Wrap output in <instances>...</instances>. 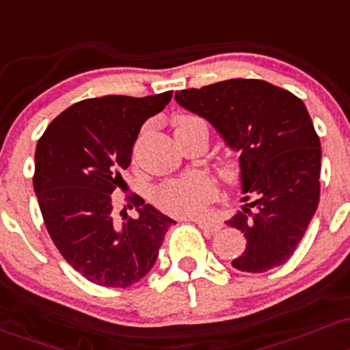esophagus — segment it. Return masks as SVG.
Instances as JSON below:
<instances>
[{
    "label": "esophagus",
    "instance_id": "obj_1",
    "mask_svg": "<svg viewBox=\"0 0 350 350\" xmlns=\"http://www.w3.org/2000/svg\"><path fill=\"white\" fill-rule=\"evenodd\" d=\"M191 221H195V224L198 225V227L202 228V230H206V232H219L221 228L220 224H217V221L213 220H206V219H190Z\"/></svg>",
    "mask_w": 350,
    "mask_h": 350
}]
</instances>
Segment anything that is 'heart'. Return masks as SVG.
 Instances as JSON below:
<instances>
[{
	"instance_id": "b5f03b06",
	"label": "heart",
	"mask_w": 350,
	"mask_h": 350,
	"mask_svg": "<svg viewBox=\"0 0 350 350\" xmlns=\"http://www.w3.org/2000/svg\"><path fill=\"white\" fill-rule=\"evenodd\" d=\"M205 129V123L197 116H180L175 122V131ZM217 190L212 180L204 174H189L178 180L165 183L159 190V202L167 212L187 215L204 208L206 202L215 197Z\"/></svg>"
}]
</instances>
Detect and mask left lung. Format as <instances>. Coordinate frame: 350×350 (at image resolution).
<instances>
[{
	"mask_svg": "<svg viewBox=\"0 0 350 350\" xmlns=\"http://www.w3.org/2000/svg\"><path fill=\"white\" fill-rule=\"evenodd\" d=\"M180 107L205 118L239 153L242 208L225 224L247 247L232 265L260 273L288 260L321 195V140L306 105L262 80H225L175 93Z\"/></svg>",
	"mask_w": 350,
	"mask_h": 350,
	"instance_id": "1",
	"label": "left lung"
}]
</instances>
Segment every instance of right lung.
Here are the masks:
<instances>
[{"mask_svg":"<svg viewBox=\"0 0 350 350\" xmlns=\"http://www.w3.org/2000/svg\"><path fill=\"white\" fill-rule=\"evenodd\" d=\"M172 92L133 98L108 95L71 105L48 125L35 153V189L51 240L65 260L101 287H130L155 265L168 228L176 221L144 198L116 219L113 193L125 180L135 140Z\"/></svg>","mask_w":350,"mask_h":350,"instance_id":"1","label":"right lung"}]
</instances>
